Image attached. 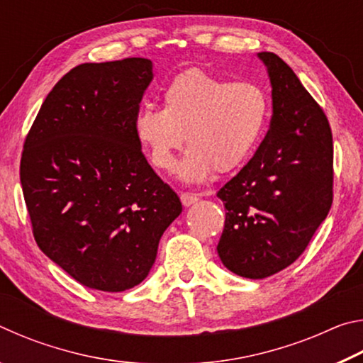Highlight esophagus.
Segmentation results:
<instances>
[{
	"label": "esophagus",
	"instance_id": "obj_1",
	"mask_svg": "<svg viewBox=\"0 0 363 363\" xmlns=\"http://www.w3.org/2000/svg\"><path fill=\"white\" fill-rule=\"evenodd\" d=\"M181 201H182L184 206H190V205H194V203H196V201H199V195L190 194V192H182L181 194Z\"/></svg>",
	"mask_w": 363,
	"mask_h": 363
}]
</instances>
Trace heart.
<instances>
[{"label":"heart","instance_id":"1","mask_svg":"<svg viewBox=\"0 0 363 363\" xmlns=\"http://www.w3.org/2000/svg\"><path fill=\"white\" fill-rule=\"evenodd\" d=\"M163 108L144 106L134 133L160 171H171L184 134L190 147L182 164L189 181L214 171L229 173L259 144L269 116V97L255 82H230L203 69H187L163 89Z\"/></svg>","mask_w":363,"mask_h":363}]
</instances>
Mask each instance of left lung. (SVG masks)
I'll return each instance as SVG.
<instances>
[{
    "instance_id": "left-lung-1",
    "label": "left lung",
    "mask_w": 363,
    "mask_h": 363,
    "mask_svg": "<svg viewBox=\"0 0 363 363\" xmlns=\"http://www.w3.org/2000/svg\"><path fill=\"white\" fill-rule=\"evenodd\" d=\"M272 83L266 138L216 194L225 206L218 255L233 274L266 279L307 248L333 203V136L327 115L274 52L257 54Z\"/></svg>"
}]
</instances>
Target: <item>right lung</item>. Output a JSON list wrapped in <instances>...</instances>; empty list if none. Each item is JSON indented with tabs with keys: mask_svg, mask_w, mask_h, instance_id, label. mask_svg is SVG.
<instances>
[{
	"mask_svg": "<svg viewBox=\"0 0 363 363\" xmlns=\"http://www.w3.org/2000/svg\"><path fill=\"white\" fill-rule=\"evenodd\" d=\"M150 82L143 57L77 65L48 94L23 143L21 184L35 242L93 290L139 285L182 211L134 133Z\"/></svg>",
	"mask_w": 363,
	"mask_h": 363,
	"instance_id": "right-lung-1",
	"label": "right lung"
}]
</instances>
